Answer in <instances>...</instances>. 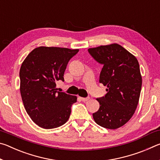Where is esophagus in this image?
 <instances>
[{
  "label": "esophagus",
  "mask_w": 160,
  "mask_h": 160,
  "mask_svg": "<svg viewBox=\"0 0 160 160\" xmlns=\"http://www.w3.org/2000/svg\"><path fill=\"white\" fill-rule=\"evenodd\" d=\"M80 99H81V100H82V102H87V101H88L89 99H90V97H80Z\"/></svg>",
  "instance_id": "1"
}]
</instances>
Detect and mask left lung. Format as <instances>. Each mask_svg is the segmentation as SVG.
I'll return each mask as SVG.
<instances>
[{
  "mask_svg": "<svg viewBox=\"0 0 160 160\" xmlns=\"http://www.w3.org/2000/svg\"><path fill=\"white\" fill-rule=\"evenodd\" d=\"M97 63L103 66L99 82L107 86L105 96L99 97V109L93 118L100 126L116 129L126 123L134 114L142 87L138 61L117 44L88 49Z\"/></svg>",
  "mask_w": 160,
  "mask_h": 160,
  "instance_id": "left-lung-1",
  "label": "left lung"
}]
</instances>
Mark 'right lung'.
Listing matches in <instances>:
<instances>
[{
	"instance_id": "add662e5",
	"label": "right lung",
	"mask_w": 160,
	"mask_h": 160,
	"mask_svg": "<svg viewBox=\"0 0 160 160\" xmlns=\"http://www.w3.org/2000/svg\"><path fill=\"white\" fill-rule=\"evenodd\" d=\"M79 50L40 47L28 54L20 70V94L25 110L41 128H58L66 122L77 97L56 91L63 82L69 61Z\"/></svg>"
}]
</instances>
